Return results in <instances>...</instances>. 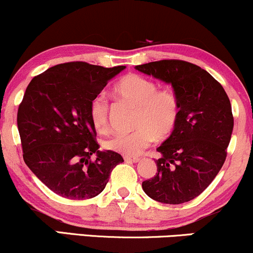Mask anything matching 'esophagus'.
Returning <instances> with one entry per match:
<instances>
[{
  "label": "esophagus",
  "mask_w": 253,
  "mask_h": 253,
  "mask_svg": "<svg viewBox=\"0 0 253 253\" xmlns=\"http://www.w3.org/2000/svg\"><path fill=\"white\" fill-rule=\"evenodd\" d=\"M124 161L137 163V162H139V159H138V157H127V156H126V157H124Z\"/></svg>",
  "instance_id": "34e87169"
}]
</instances>
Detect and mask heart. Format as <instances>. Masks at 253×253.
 <instances>
[{
	"label": "heart",
	"mask_w": 253,
	"mask_h": 253,
	"mask_svg": "<svg viewBox=\"0 0 253 253\" xmlns=\"http://www.w3.org/2000/svg\"><path fill=\"white\" fill-rule=\"evenodd\" d=\"M111 93L136 108L135 130L112 136L105 142L106 149L127 157L138 156L154 139L169 137L176 127L180 117L177 97L167 88H157L153 80L141 74H126L114 85ZM90 120L98 133L109 131V105L104 98L92 100Z\"/></svg>",
	"instance_id": "heart-1"
}]
</instances>
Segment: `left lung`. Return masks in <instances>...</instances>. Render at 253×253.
I'll return each instance as SVG.
<instances>
[{
	"label": "left lung",
	"mask_w": 253,
	"mask_h": 253,
	"mask_svg": "<svg viewBox=\"0 0 253 253\" xmlns=\"http://www.w3.org/2000/svg\"><path fill=\"white\" fill-rule=\"evenodd\" d=\"M135 68L173 86L180 105L176 127L157 148V173L142 188L159 203L191 201L210 186L226 160L233 130L230 99L220 83L191 62L160 60Z\"/></svg>",
	"instance_id": "8db88e82"
}]
</instances>
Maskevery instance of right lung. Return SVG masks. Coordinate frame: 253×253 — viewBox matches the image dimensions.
I'll return each mask as SVG.
<instances>
[{
	"label": "right lung",
	"instance_id": "obj_1",
	"mask_svg": "<svg viewBox=\"0 0 253 253\" xmlns=\"http://www.w3.org/2000/svg\"><path fill=\"white\" fill-rule=\"evenodd\" d=\"M126 66L59 64L34 77L17 110L23 160L44 186L72 200L97 197L124 161L100 151L90 120L92 100ZM96 154V160L91 155Z\"/></svg>",
	"mask_w": 253,
	"mask_h": 253
}]
</instances>
